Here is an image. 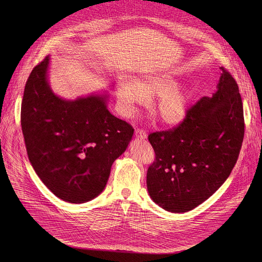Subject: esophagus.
<instances>
[{
  "label": "esophagus",
  "mask_w": 262,
  "mask_h": 262,
  "mask_svg": "<svg viewBox=\"0 0 262 262\" xmlns=\"http://www.w3.org/2000/svg\"><path fill=\"white\" fill-rule=\"evenodd\" d=\"M135 135L138 137V138H141V139H145L147 137V133L142 128H137L135 130Z\"/></svg>",
  "instance_id": "obj_1"
}]
</instances>
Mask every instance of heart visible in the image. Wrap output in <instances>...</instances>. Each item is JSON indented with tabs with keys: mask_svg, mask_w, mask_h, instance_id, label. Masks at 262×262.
I'll list each match as a JSON object with an SVG mask.
<instances>
[{
	"mask_svg": "<svg viewBox=\"0 0 262 262\" xmlns=\"http://www.w3.org/2000/svg\"><path fill=\"white\" fill-rule=\"evenodd\" d=\"M171 76L156 74L143 78L138 85L132 79H122L118 85V101L122 112L133 115L137 104H145L147 98L158 96L154 113L167 125H177L187 114V95L176 89Z\"/></svg>",
	"mask_w": 262,
	"mask_h": 262,
	"instance_id": "heart-1",
	"label": "heart"
}]
</instances>
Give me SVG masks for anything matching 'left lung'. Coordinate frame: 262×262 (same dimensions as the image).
<instances>
[{
    "instance_id": "obj_1",
    "label": "left lung",
    "mask_w": 262,
    "mask_h": 262,
    "mask_svg": "<svg viewBox=\"0 0 262 262\" xmlns=\"http://www.w3.org/2000/svg\"><path fill=\"white\" fill-rule=\"evenodd\" d=\"M212 98L203 96L185 119L150 133L155 160L146 173L149 196L161 208L187 212L223 185L238 160L244 138L239 86L225 68Z\"/></svg>"
}]
</instances>
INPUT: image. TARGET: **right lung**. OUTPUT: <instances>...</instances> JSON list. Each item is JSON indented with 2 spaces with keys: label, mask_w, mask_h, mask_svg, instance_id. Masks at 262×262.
I'll use <instances>...</instances> for the list:
<instances>
[{
  "label": "right lung",
  "mask_w": 262,
  "mask_h": 262,
  "mask_svg": "<svg viewBox=\"0 0 262 262\" xmlns=\"http://www.w3.org/2000/svg\"><path fill=\"white\" fill-rule=\"evenodd\" d=\"M49 60L33 69L24 88L21 126L27 156L55 195L85 203L104 190L134 128L108 112L105 96L71 102L55 95L47 80Z\"/></svg>",
  "instance_id": "right-lung-1"
}]
</instances>
